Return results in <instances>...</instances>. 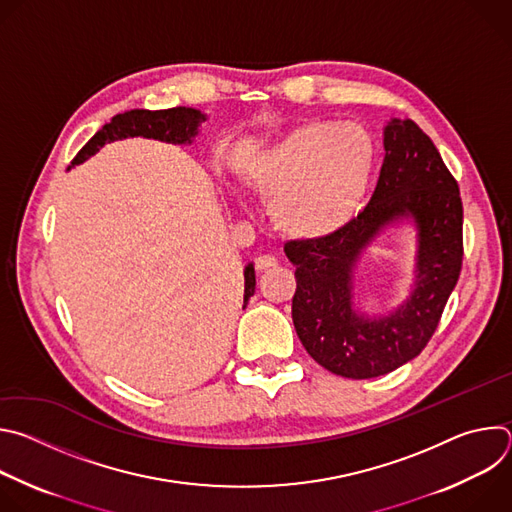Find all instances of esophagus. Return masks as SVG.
Returning <instances> with one entry per match:
<instances>
[{"mask_svg": "<svg viewBox=\"0 0 512 512\" xmlns=\"http://www.w3.org/2000/svg\"><path fill=\"white\" fill-rule=\"evenodd\" d=\"M273 267H277V261L271 255H261V257L255 259V269L257 271H267V269H273Z\"/></svg>", "mask_w": 512, "mask_h": 512, "instance_id": "34e87169", "label": "esophagus"}]
</instances>
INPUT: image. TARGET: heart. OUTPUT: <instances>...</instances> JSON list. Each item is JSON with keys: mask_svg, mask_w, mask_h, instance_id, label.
Masks as SVG:
<instances>
[{"mask_svg": "<svg viewBox=\"0 0 512 512\" xmlns=\"http://www.w3.org/2000/svg\"><path fill=\"white\" fill-rule=\"evenodd\" d=\"M377 141L360 123L314 119L291 129L257 164V188L273 225L294 239H324L367 204Z\"/></svg>", "mask_w": 512, "mask_h": 512, "instance_id": "1", "label": "heart"}]
</instances>
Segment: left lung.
Masks as SVG:
<instances>
[{
	"label": "left lung",
	"instance_id": "8db88e82",
	"mask_svg": "<svg viewBox=\"0 0 512 512\" xmlns=\"http://www.w3.org/2000/svg\"><path fill=\"white\" fill-rule=\"evenodd\" d=\"M399 215L420 231L418 281L395 315L369 321L351 310V267L359 251ZM460 188L433 141L411 121L385 127V162L371 202L342 231L289 243L296 265L291 318L308 354L334 375L373 379L415 358L431 340L464 257Z\"/></svg>",
	"mask_w": 512,
	"mask_h": 512
}]
</instances>
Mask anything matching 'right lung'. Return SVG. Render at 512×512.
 Masks as SVG:
<instances>
[{"label":"right lung","mask_w":512,"mask_h":512,"mask_svg":"<svg viewBox=\"0 0 512 512\" xmlns=\"http://www.w3.org/2000/svg\"><path fill=\"white\" fill-rule=\"evenodd\" d=\"M204 121V115L190 107H172L164 111H148V109H131L115 115L109 123H105L75 156L72 164H81L83 160L97 154L105 143L125 137H154L168 143H190L196 135L198 123ZM255 291V269L247 265L245 269V304Z\"/></svg>","instance_id":"add662e5"}]
</instances>
